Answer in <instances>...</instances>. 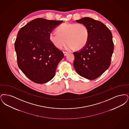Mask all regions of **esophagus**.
I'll return each mask as SVG.
<instances>
[{
	"label": "esophagus",
	"instance_id": "obj_1",
	"mask_svg": "<svg viewBox=\"0 0 129 129\" xmlns=\"http://www.w3.org/2000/svg\"><path fill=\"white\" fill-rule=\"evenodd\" d=\"M63 54H64V56H66V55H67V54L68 53V52H67V51H63Z\"/></svg>",
	"mask_w": 129,
	"mask_h": 129
}]
</instances>
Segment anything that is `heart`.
Listing matches in <instances>:
<instances>
[{
	"instance_id": "obj_1",
	"label": "heart",
	"mask_w": 129,
	"mask_h": 129,
	"mask_svg": "<svg viewBox=\"0 0 129 129\" xmlns=\"http://www.w3.org/2000/svg\"><path fill=\"white\" fill-rule=\"evenodd\" d=\"M57 33H50L49 39L59 49H62L67 42V49L79 50L88 42V29L83 23H62L57 29Z\"/></svg>"
}]
</instances>
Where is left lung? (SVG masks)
I'll list each match as a JSON object with an SVG mask.
<instances>
[{
  "label": "left lung",
  "instance_id": "1",
  "mask_svg": "<svg viewBox=\"0 0 129 129\" xmlns=\"http://www.w3.org/2000/svg\"><path fill=\"white\" fill-rule=\"evenodd\" d=\"M88 29L87 44L81 50L73 53L74 68L80 76L93 80L105 72L111 64L114 50L112 35L103 23L90 17L76 21Z\"/></svg>",
  "mask_w": 129,
  "mask_h": 129
}]
</instances>
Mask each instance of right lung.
I'll use <instances>...</instances> for the list:
<instances>
[{"label": "right lung", "instance_id": "right-lung-1", "mask_svg": "<svg viewBox=\"0 0 129 129\" xmlns=\"http://www.w3.org/2000/svg\"><path fill=\"white\" fill-rule=\"evenodd\" d=\"M62 21L37 18L20 29L14 43L17 64L23 73L35 83L49 81L63 58L62 51L50 42L49 35Z\"/></svg>", "mask_w": 129, "mask_h": 129}]
</instances>
